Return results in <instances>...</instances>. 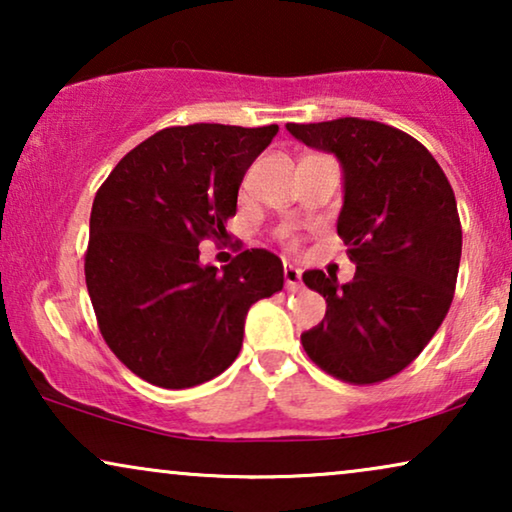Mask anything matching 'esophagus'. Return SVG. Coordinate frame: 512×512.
Listing matches in <instances>:
<instances>
[{
	"label": "esophagus",
	"instance_id": "34e87169",
	"mask_svg": "<svg viewBox=\"0 0 512 512\" xmlns=\"http://www.w3.org/2000/svg\"><path fill=\"white\" fill-rule=\"evenodd\" d=\"M284 282L289 291H300L303 289V270L296 268V265H284Z\"/></svg>",
	"mask_w": 512,
	"mask_h": 512
}]
</instances>
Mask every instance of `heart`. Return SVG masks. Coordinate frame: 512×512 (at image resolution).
I'll return each mask as SVG.
<instances>
[{
  "mask_svg": "<svg viewBox=\"0 0 512 512\" xmlns=\"http://www.w3.org/2000/svg\"><path fill=\"white\" fill-rule=\"evenodd\" d=\"M284 235H286V233H284Z\"/></svg>",
  "mask_w": 512,
  "mask_h": 512,
  "instance_id": "heart-1",
  "label": "heart"
}]
</instances>
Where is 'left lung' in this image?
I'll list each match as a JSON object with an SVG mask.
<instances>
[{"instance_id": "obj_1", "label": "left lung", "mask_w": 512, "mask_h": 512, "mask_svg": "<svg viewBox=\"0 0 512 512\" xmlns=\"http://www.w3.org/2000/svg\"><path fill=\"white\" fill-rule=\"evenodd\" d=\"M286 130L338 156L345 172L338 235L356 263L347 284L305 272L303 282L326 298V314L300 342L342 382L389 380L422 354L452 305L461 221L450 181L424 144L391 125L338 118Z\"/></svg>"}]
</instances>
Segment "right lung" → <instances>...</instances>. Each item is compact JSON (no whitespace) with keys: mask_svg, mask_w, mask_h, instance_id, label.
I'll list each match as a JSON object with an SVG mask.
<instances>
[{"mask_svg":"<svg viewBox=\"0 0 512 512\" xmlns=\"http://www.w3.org/2000/svg\"><path fill=\"white\" fill-rule=\"evenodd\" d=\"M277 125L193 123L135 146L90 212L86 286L111 352L142 380L188 389L237 359L249 307L282 291L275 254L247 249L219 270L198 244L221 240L244 172Z\"/></svg>","mask_w":512,"mask_h":512,"instance_id":"add662e5","label":"right lung"}]
</instances>
